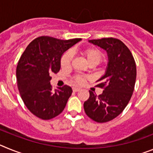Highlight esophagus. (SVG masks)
<instances>
[{"mask_svg": "<svg viewBox=\"0 0 153 153\" xmlns=\"http://www.w3.org/2000/svg\"><path fill=\"white\" fill-rule=\"evenodd\" d=\"M80 90V88H78V87H73V91L74 92H78Z\"/></svg>", "mask_w": 153, "mask_h": 153, "instance_id": "esophagus-1", "label": "esophagus"}]
</instances>
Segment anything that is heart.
<instances>
[{
  "label": "heart",
  "instance_id": "1",
  "mask_svg": "<svg viewBox=\"0 0 153 153\" xmlns=\"http://www.w3.org/2000/svg\"><path fill=\"white\" fill-rule=\"evenodd\" d=\"M83 54L88 61L90 64L97 65L102 60V53L100 50L97 48H87L83 51ZM73 54L71 51H67L62 56L61 60H60V65L62 68L68 69L71 66V62H72ZM86 76H85L78 75L74 77V82L78 84H83L86 81Z\"/></svg>",
  "mask_w": 153,
  "mask_h": 153
}]
</instances>
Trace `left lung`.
I'll return each mask as SVG.
<instances>
[{
    "mask_svg": "<svg viewBox=\"0 0 153 153\" xmlns=\"http://www.w3.org/2000/svg\"><path fill=\"white\" fill-rule=\"evenodd\" d=\"M89 43L106 51L108 63L104 75L97 80V86L103 88L102 93L96 96L90 91L83 107L96 122H109L118 117L130 100L136 83V63L129 48L118 39L90 40Z\"/></svg>",
    "mask_w": 153,
    "mask_h": 153,
    "instance_id": "1",
    "label": "left lung"
}]
</instances>
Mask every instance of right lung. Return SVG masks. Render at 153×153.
I'll return each mask as SVG.
<instances>
[{
    "label": "right lung",
    "mask_w": 153,
    "mask_h": 153,
    "mask_svg": "<svg viewBox=\"0 0 153 153\" xmlns=\"http://www.w3.org/2000/svg\"><path fill=\"white\" fill-rule=\"evenodd\" d=\"M81 39L63 40L40 36L30 43L17 67L18 90L25 106L42 120H51L63 112L73 90L65 85L53 90L51 75L60 70L62 56Z\"/></svg>",
    "instance_id": "obj_1"
}]
</instances>
